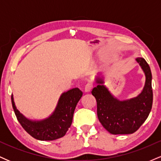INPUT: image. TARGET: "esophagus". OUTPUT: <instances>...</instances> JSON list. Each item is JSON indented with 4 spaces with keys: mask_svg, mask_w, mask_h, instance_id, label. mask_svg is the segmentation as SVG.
<instances>
[{
    "mask_svg": "<svg viewBox=\"0 0 161 161\" xmlns=\"http://www.w3.org/2000/svg\"><path fill=\"white\" fill-rule=\"evenodd\" d=\"M92 88V85L91 83H88L86 86H85V92H90Z\"/></svg>",
    "mask_w": 161,
    "mask_h": 161,
    "instance_id": "34e87169",
    "label": "esophagus"
}]
</instances>
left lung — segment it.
Masks as SVG:
<instances>
[{"label": "left lung", "instance_id": "left-lung-1", "mask_svg": "<svg viewBox=\"0 0 161 161\" xmlns=\"http://www.w3.org/2000/svg\"><path fill=\"white\" fill-rule=\"evenodd\" d=\"M135 60L145 75L143 89L136 97L119 100L104 85V75L100 74L95 79L97 85L93 88L92 94L97 101V117L104 129L111 134L134 133L146 120L152 108V75L150 66L142 57H136Z\"/></svg>", "mask_w": 161, "mask_h": 161}]
</instances>
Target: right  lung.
Here are the masks:
<instances>
[{
	"instance_id": "1",
	"label": "right lung",
	"mask_w": 161,
	"mask_h": 161,
	"mask_svg": "<svg viewBox=\"0 0 161 161\" xmlns=\"http://www.w3.org/2000/svg\"><path fill=\"white\" fill-rule=\"evenodd\" d=\"M82 96L78 88L69 89L60 95L54 110L42 119H29L16 108L14 95H11L13 108L18 121L33 138L40 141H53L64 136L73 122L77 103Z\"/></svg>"
}]
</instances>
